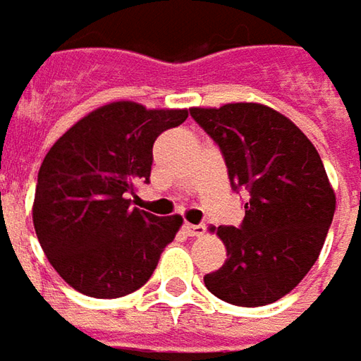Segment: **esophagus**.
<instances>
[{
  "mask_svg": "<svg viewBox=\"0 0 361 361\" xmlns=\"http://www.w3.org/2000/svg\"><path fill=\"white\" fill-rule=\"evenodd\" d=\"M185 232L188 236H202L204 234V226L202 224H190V222H185Z\"/></svg>",
  "mask_w": 361,
  "mask_h": 361,
  "instance_id": "1",
  "label": "esophagus"
}]
</instances>
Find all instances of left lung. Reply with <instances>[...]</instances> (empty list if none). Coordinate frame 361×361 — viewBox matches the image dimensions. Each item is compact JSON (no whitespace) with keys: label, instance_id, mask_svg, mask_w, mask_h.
<instances>
[{"label":"left lung","instance_id":"8db88e82","mask_svg":"<svg viewBox=\"0 0 361 361\" xmlns=\"http://www.w3.org/2000/svg\"><path fill=\"white\" fill-rule=\"evenodd\" d=\"M219 145L232 190H246L240 226H219L226 262L204 276L234 306L272 304L298 286L320 256L336 210L326 169L308 137L258 103L190 109Z\"/></svg>","mask_w":361,"mask_h":361}]
</instances>
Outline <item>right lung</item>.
I'll list each match as a JSON object with an SVG mask.
<instances>
[{"label": "right lung", "mask_w": 361, "mask_h": 361, "mask_svg": "<svg viewBox=\"0 0 361 361\" xmlns=\"http://www.w3.org/2000/svg\"><path fill=\"white\" fill-rule=\"evenodd\" d=\"M188 117L185 109L118 101L89 113L41 163L33 226L57 274L91 298H121L152 276L183 219L133 209L137 183H149L152 145Z\"/></svg>", "instance_id": "1"}]
</instances>
